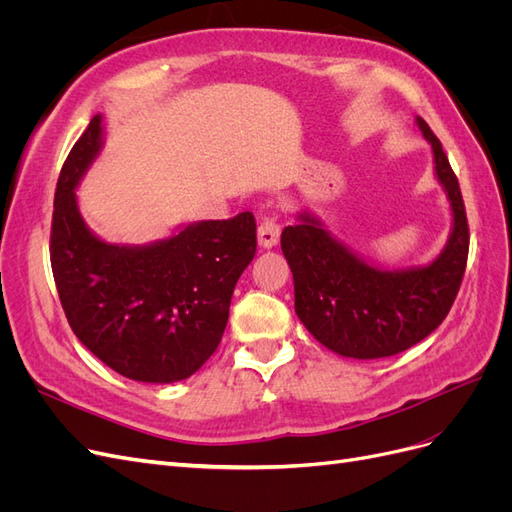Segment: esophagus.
<instances>
[{"label": "esophagus", "instance_id": "obj_1", "mask_svg": "<svg viewBox=\"0 0 512 512\" xmlns=\"http://www.w3.org/2000/svg\"><path fill=\"white\" fill-rule=\"evenodd\" d=\"M280 241V224H277L273 218L265 220L258 226V245L262 250H271V247L277 245Z\"/></svg>", "mask_w": 512, "mask_h": 512}]
</instances>
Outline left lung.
Segmentation results:
<instances>
[{"instance_id": "8db88e82", "label": "left lung", "mask_w": 512, "mask_h": 512, "mask_svg": "<svg viewBox=\"0 0 512 512\" xmlns=\"http://www.w3.org/2000/svg\"><path fill=\"white\" fill-rule=\"evenodd\" d=\"M416 126L433 153V175L451 207V232L427 265H376L339 241L309 209L282 232L294 280V312L318 342L348 359H382L436 331L451 309L468 262V220L457 177L427 123Z\"/></svg>"}]
</instances>
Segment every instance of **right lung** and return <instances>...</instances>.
<instances>
[{
	"mask_svg": "<svg viewBox=\"0 0 512 512\" xmlns=\"http://www.w3.org/2000/svg\"><path fill=\"white\" fill-rule=\"evenodd\" d=\"M102 147L96 115L59 173L51 267L61 307L81 344L117 374L185 380L220 346L232 290L256 254L254 215L181 224L145 245L108 243L85 224L76 198Z\"/></svg>",
	"mask_w": 512,
	"mask_h": 512,
	"instance_id": "right-lung-1",
	"label": "right lung"
}]
</instances>
